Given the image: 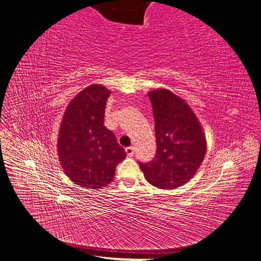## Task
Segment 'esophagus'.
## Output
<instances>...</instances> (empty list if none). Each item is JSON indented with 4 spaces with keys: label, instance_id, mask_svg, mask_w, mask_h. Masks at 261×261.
<instances>
[{
    "label": "esophagus",
    "instance_id": "obj_1",
    "mask_svg": "<svg viewBox=\"0 0 261 261\" xmlns=\"http://www.w3.org/2000/svg\"><path fill=\"white\" fill-rule=\"evenodd\" d=\"M125 151H126V153H127L128 156H132V155H134V153H135V149L130 146V147L125 148Z\"/></svg>",
    "mask_w": 261,
    "mask_h": 261
}]
</instances>
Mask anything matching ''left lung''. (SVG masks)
Wrapping results in <instances>:
<instances>
[{
    "label": "left lung",
    "instance_id": "1",
    "mask_svg": "<svg viewBox=\"0 0 261 261\" xmlns=\"http://www.w3.org/2000/svg\"><path fill=\"white\" fill-rule=\"evenodd\" d=\"M154 116L156 153L139 163L146 179L162 189L186 184L199 169L207 150L200 122L186 102L169 89L148 92Z\"/></svg>",
    "mask_w": 261,
    "mask_h": 261
}]
</instances>
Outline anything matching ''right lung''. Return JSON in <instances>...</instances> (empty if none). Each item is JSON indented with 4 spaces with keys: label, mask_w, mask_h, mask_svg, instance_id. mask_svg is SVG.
Wrapping results in <instances>:
<instances>
[{
    "label": "right lung",
    "mask_w": 261,
    "mask_h": 261,
    "mask_svg": "<svg viewBox=\"0 0 261 261\" xmlns=\"http://www.w3.org/2000/svg\"><path fill=\"white\" fill-rule=\"evenodd\" d=\"M111 90L93 84L78 92L63 115L58 153L69 179L85 188L98 189L111 183L117 163L126 152L103 125Z\"/></svg>",
    "instance_id": "1"
}]
</instances>
